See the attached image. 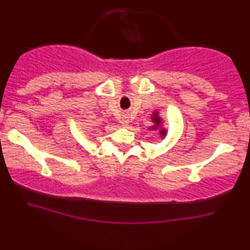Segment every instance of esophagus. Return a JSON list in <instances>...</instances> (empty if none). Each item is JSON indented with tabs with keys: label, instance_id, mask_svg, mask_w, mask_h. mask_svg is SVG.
Segmentation results:
<instances>
[{
	"label": "esophagus",
	"instance_id": "1",
	"mask_svg": "<svg viewBox=\"0 0 250 250\" xmlns=\"http://www.w3.org/2000/svg\"><path fill=\"white\" fill-rule=\"evenodd\" d=\"M121 123H122V125H128V123H129V119H128L127 115H123V116H122Z\"/></svg>",
	"mask_w": 250,
	"mask_h": 250
}]
</instances>
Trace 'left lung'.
I'll return each mask as SVG.
<instances>
[{
    "label": "left lung",
    "mask_w": 250,
    "mask_h": 250,
    "mask_svg": "<svg viewBox=\"0 0 250 250\" xmlns=\"http://www.w3.org/2000/svg\"><path fill=\"white\" fill-rule=\"evenodd\" d=\"M153 121H154V123H155V125H154V127H151V128L156 129V128L160 125V123H161V119H160L159 115H157V113H154V115H153ZM165 135H166V130H165V129H162V130H161V136L163 137V136H165Z\"/></svg>",
    "instance_id": "obj_1"
}]
</instances>
